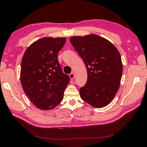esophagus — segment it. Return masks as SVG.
<instances>
[{
	"label": "esophagus",
	"instance_id": "obj_1",
	"mask_svg": "<svg viewBox=\"0 0 147 147\" xmlns=\"http://www.w3.org/2000/svg\"><path fill=\"white\" fill-rule=\"evenodd\" d=\"M69 76V78H70L71 80H73V79L74 78V74L73 73H70Z\"/></svg>",
	"mask_w": 147,
	"mask_h": 147
}]
</instances>
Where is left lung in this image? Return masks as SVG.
Returning a JSON list of instances; mask_svg holds the SVG:
<instances>
[{
  "label": "left lung",
  "mask_w": 147,
  "mask_h": 147,
  "mask_svg": "<svg viewBox=\"0 0 147 147\" xmlns=\"http://www.w3.org/2000/svg\"><path fill=\"white\" fill-rule=\"evenodd\" d=\"M87 69L88 80L80 89L81 98L94 107L109 104L117 92L123 66L117 49L109 41L94 34L70 38Z\"/></svg>",
  "instance_id": "left-lung-1"
}]
</instances>
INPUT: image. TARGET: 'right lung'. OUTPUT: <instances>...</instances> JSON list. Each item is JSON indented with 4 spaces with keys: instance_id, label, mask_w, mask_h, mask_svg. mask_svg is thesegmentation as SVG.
I'll return each mask as SVG.
<instances>
[{
    "instance_id": "right-lung-1",
    "label": "right lung",
    "mask_w": 147,
    "mask_h": 147,
    "mask_svg": "<svg viewBox=\"0 0 147 147\" xmlns=\"http://www.w3.org/2000/svg\"><path fill=\"white\" fill-rule=\"evenodd\" d=\"M66 38L45 37L33 43L22 59L20 81L26 95L41 110L55 108L63 99L70 78L63 73L58 53Z\"/></svg>"
}]
</instances>
